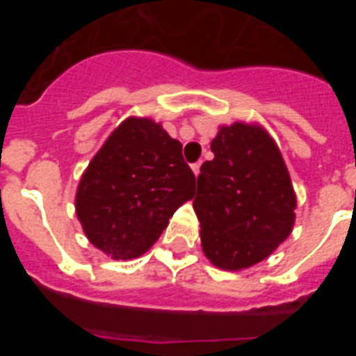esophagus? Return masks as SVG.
Segmentation results:
<instances>
[{
    "label": "esophagus",
    "instance_id": "obj_1",
    "mask_svg": "<svg viewBox=\"0 0 356 356\" xmlns=\"http://www.w3.org/2000/svg\"><path fill=\"white\" fill-rule=\"evenodd\" d=\"M200 168H201V162H196V163H193V171H194V175H200Z\"/></svg>",
    "mask_w": 356,
    "mask_h": 356
}]
</instances>
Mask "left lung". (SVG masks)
I'll list each match as a JSON object with an SVG mask.
<instances>
[{
	"instance_id": "8db88e82",
	"label": "left lung",
	"mask_w": 356,
	"mask_h": 356,
	"mask_svg": "<svg viewBox=\"0 0 356 356\" xmlns=\"http://www.w3.org/2000/svg\"><path fill=\"white\" fill-rule=\"evenodd\" d=\"M201 165L194 210L213 266L238 271L262 262L294 226L296 194L278 146L260 127H222Z\"/></svg>"
}]
</instances>
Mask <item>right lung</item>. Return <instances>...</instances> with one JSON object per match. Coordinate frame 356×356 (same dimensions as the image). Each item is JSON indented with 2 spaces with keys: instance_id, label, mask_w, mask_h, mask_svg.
I'll return each mask as SVG.
<instances>
[{
  "instance_id": "obj_1",
  "label": "right lung",
  "mask_w": 356,
  "mask_h": 356,
  "mask_svg": "<svg viewBox=\"0 0 356 356\" xmlns=\"http://www.w3.org/2000/svg\"><path fill=\"white\" fill-rule=\"evenodd\" d=\"M194 188L196 176L180 140L151 119L130 118L85 169L76 213L94 246L112 259H137L159 241Z\"/></svg>"
}]
</instances>
